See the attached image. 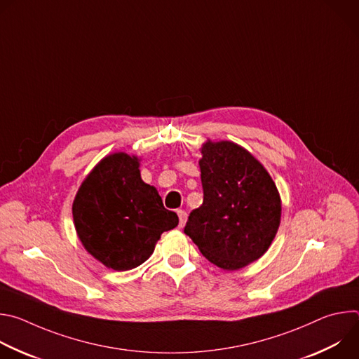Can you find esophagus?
Instances as JSON below:
<instances>
[{"label": "esophagus", "instance_id": "34e87169", "mask_svg": "<svg viewBox=\"0 0 359 359\" xmlns=\"http://www.w3.org/2000/svg\"><path fill=\"white\" fill-rule=\"evenodd\" d=\"M177 216H179V226L183 227L187 222V213L184 210H177Z\"/></svg>", "mask_w": 359, "mask_h": 359}]
</instances>
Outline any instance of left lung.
Masks as SVG:
<instances>
[{
    "label": "left lung",
    "mask_w": 359,
    "mask_h": 359,
    "mask_svg": "<svg viewBox=\"0 0 359 359\" xmlns=\"http://www.w3.org/2000/svg\"><path fill=\"white\" fill-rule=\"evenodd\" d=\"M203 204L184 233L215 266L234 271L259 260L274 240L281 200L264 166L244 147L208 140L201 147Z\"/></svg>",
    "instance_id": "1"
}]
</instances>
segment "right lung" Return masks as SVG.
<instances>
[{"instance_id":"obj_1","label":"right lung","mask_w":359,"mask_h":359,"mask_svg":"<svg viewBox=\"0 0 359 359\" xmlns=\"http://www.w3.org/2000/svg\"><path fill=\"white\" fill-rule=\"evenodd\" d=\"M72 215L86 251L116 271L144 263L161 234L179 224L158 190L142 180L139 159L122 151L102 159L86 176Z\"/></svg>"}]
</instances>
